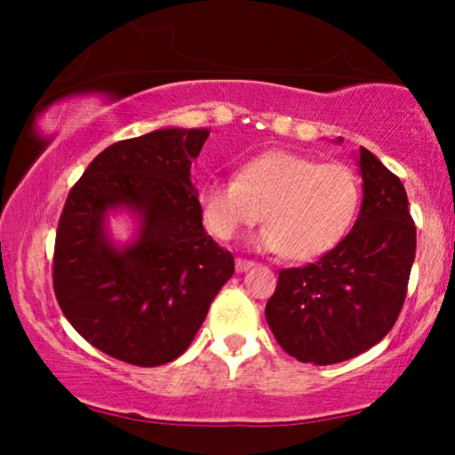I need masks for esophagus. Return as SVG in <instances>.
I'll return each instance as SVG.
<instances>
[{"instance_id":"obj_1","label":"esophagus","mask_w":455,"mask_h":455,"mask_svg":"<svg viewBox=\"0 0 455 455\" xmlns=\"http://www.w3.org/2000/svg\"><path fill=\"white\" fill-rule=\"evenodd\" d=\"M250 267H254V263L250 259H242V257L235 259V269L237 271H248Z\"/></svg>"}]
</instances>
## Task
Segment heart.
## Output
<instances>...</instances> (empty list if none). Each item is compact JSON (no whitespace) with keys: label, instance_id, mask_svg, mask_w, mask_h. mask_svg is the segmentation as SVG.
I'll list each match as a JSON object with an SVG mask.
<instances>
[{"label":"heart","instance_id":"1","mask_svg":"<svg viewBox=\"0 0 455 455\" xmlns=\"http://www.w3.org/2000/svg\"><path fill=\"white\" fill-rule=\"evenodd\" d=\"M203 222L231 242L263 218L259 243L291 260H315L347 237L362 207V184L348 164L269 149L243 162L237 180L205 181Z\"/></svg>","mask_w":455,"mask_h":455}]
</instances>
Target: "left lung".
I'll use <instances>...</instances> for the list:
<instances>
[{"label":"left lung","mask_w":455,"mask_h":455,"mask_svg":"<svg viewBox=\"0 0 455 455\" xmlns=\"http://www.w3.org/2000/svg\"><path fill=\"white\" fill-rule=\"evenodd\" d=\"M363 203L353 231L304 267L280 269L265 316L275 340L304 363L351 359L398 321L415 260L417 231L402 181L359 148Z\"/></svg>","instance_id":"obj_1"}]
</instances>
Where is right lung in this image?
I'll list each match as a JSON object with an SVG mask.
<instances>
[{
    "label": "right lung",
    "instance_id": "obj_1",
    "mask_svg": "<svg viewBox=\"0 0 455 455\" xmlns=\"http://www.w3.org/2000/svg\"><path fill=\"white\" fill-rule=\"evenodd\" d=\"M207 130L166 128L113 143L72 186L60 216L53 291L70 325L98 351L140 368L190 347L235 260L203 228L190 181ZM128 206L138 242L119 251L103 216Z\"/></svg>",
    "mask_w": 455,
    "mask_h": 455
}]
</instances>
